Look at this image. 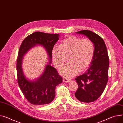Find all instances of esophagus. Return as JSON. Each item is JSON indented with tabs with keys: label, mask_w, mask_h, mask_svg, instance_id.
Returning <instances> with one entry per match:
<instances>
[{
	"label": "esophagus",
	"mask_w": 123,
	"mask_h": 123,
	"mask_svg": "<svg viewBox=\"0 0 123 123\" xmlns=\"http://www.w3.org/2000/svg\"><path fill=\"white\" fill-rule=\"evenodd\" d=\"M63 82H65V83H68V82H69L71 81V80L70 79H68V78H66L65 77H63Z\"/></svg>",
	"instance_id": "1"
}]
</instances>
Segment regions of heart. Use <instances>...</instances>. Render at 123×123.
Here are the masks:
<instances>
[{
  "label": "heart",
  "mask_w": 123,
  "mask_h": 123,
  "mask_svg": "<svg viewBox=\"0 0 123 123\" xmlns=\"http://www.w3.org/2000/svg\"><path fill=\"white\" fill-rule=\"evenodd\" d=\"M94 51V45L90 39L69 36L62 41L59 48L54 47L52 55L55 67L59 68L68 58L69 63L60 70V73L64 77L71 78L79 70L82 71L88 67L92 60Z\"/></svg>",
  "instance_id": "obj_1"
}]
</instances>
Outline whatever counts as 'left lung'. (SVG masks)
<instances>
[{
    "mask_svg": "<svg viewBox=\"0 0 123 123\" xmlns=\"http://www.w3.org/2000/svg\"><path fill=\"white\" fill-rule=\"evenodd\" d=\"M76 33L87 37L94 45V55L90 68L83 74L75 78L78 86L75 93L76 98L83 102H91L101 95L108 81L107 50L105 41L97 34L88 30L79 31Z\"/></svg>",
    "mask_w": 123,
    "mask_h": 123,
    "instance_id": "obj_1",
    "label": "left lung"
}]
</instances>
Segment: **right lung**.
Returning a JSON list of instances; mask_svg holds the SVG:
<instances>
[{"label":"right lung","mask_w":123,"mask_h":123,"mask_svg":"<svg viewBox=\"0 0 123 123\" xmlns=\"http://www.w3.org/2000/svg\"><path fill=\"white\" fill-rule=\"evenodd\" d=\"M59 38V34L35 32L27 36L20 47L17 60L18 82L25 97L32 105H42L51 103L55 97L56 86L62 83V78L51 65L53 47ZM37 45L42 46L45 49L49 62L40 77L31 80L26 77L23 72L22 60L28 51Z\"/></svg>","instance_id":"right-lung-1"}]
</instances>
